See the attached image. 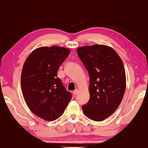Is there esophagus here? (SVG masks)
<instances>
[{
  "label": "esophagus",
  "mask_w": 148,
  "mask_h": 148,
  "mask_svg": "<svg viewBox=\"0 0 148 148\" xmlns=\"http://www.w3.org/2000/svg\"><path fill=\"white\" fill-rule=\"evenodd\" d=\"M78 93V89H76L75 90V91H73V94L74 95H77V94Z\"/></svg>",
  "instance_id": "34e87169"
}]
</instances>
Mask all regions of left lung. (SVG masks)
Listing matches in <instances>:
<instances>
[{
    "instance_id": "left-lung-1",
    "label": "left lung",
    "mask_w": 148,
    "mask_h": 148,
    "mask_svg": "<svg viewBox=\"0 0 148 148\" xmlns=\"http://www.w3.org/2000/svg\"><path fill=\"white\" fill-rule=\"evenodd\" d=\"M77 53L90 77V99L82 106L86 117L102 121L118 108L126 89V73L121 57L112 47L93 45L78 47Z\"/></svg>"
}]
</instances>
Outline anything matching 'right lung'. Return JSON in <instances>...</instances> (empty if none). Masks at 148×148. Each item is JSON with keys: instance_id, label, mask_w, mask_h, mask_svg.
<instances>
[{"instance_id": "add662e5", "label": "right lung", "mask_w": 148, "mask_h": 148, "mask_svg": "<svg viewBox=\"0 0 148 148\" xmlns=\"http://www.w3.org/2000/svg\"><path fill=\"white\" fill-rule=\"evenodd\" d=\"M70 52L59 46L39 47L23 64L21 86L24 99L31 112L44 120L59 118L71 99L57 75Z\"/></svg>"}]
</instances>
